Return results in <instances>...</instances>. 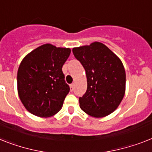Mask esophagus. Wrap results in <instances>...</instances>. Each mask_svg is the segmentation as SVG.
I'll return each instance as SVG.
<instances>
[{
  "label": "esophagus",
  "mask_w": 152,
  "mask_h": 152,
  "mask_svg": "<svg viewBox=\"0 0 152 152\" xmlns=\"http://www.w3.org/2000/svg\"><path fill=\"white\" fill-rule=\"evenodd\" d=\"M70 88H71V91H73L74 88H75V84H71V85H70Z\"/></svg>",
  "instance_id": "esophagus-1"
}]
</instances>
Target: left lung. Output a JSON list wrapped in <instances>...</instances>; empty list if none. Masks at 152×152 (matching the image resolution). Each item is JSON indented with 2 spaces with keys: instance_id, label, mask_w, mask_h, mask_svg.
I'll return each instance as SVG.
<instances>
[{
  "instance_id": "obj_1",
  "label": "left lung",
  "mask_w": 152,
  "mask_h": 152,
  "mask_svg": "<svg viewBox=\"0 0 152 152\" xmlns=\"http://www.w3.org/2000/svg\"><path fill=\"white\" fill-rule=\"evenodd\" d=\"M72 51L85 68L87 77V91L79 98L81 109L96 118L111 114L120 104L126 90V73L122 61L99 42L75 47Z\"/></svg>"
}]
</instances>
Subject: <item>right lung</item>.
Segmentation results:
<instances>
[{"mask_svg":"<svg viewBox=\"0 0 152 152\" xmlns=\"http://www.w3.org/2000/svg\"><path fill=\"white\" fill-rule=\"evenodd\" d=\"M70 53V48L47 43L24 57L18 70V93L28 112L50 117L61 110L70 91L62 71Z\"/></svg>","mask_w":152,"mask_h":152,"instance_id":"right-lung-1","label":"right lung"}]
</instances>
